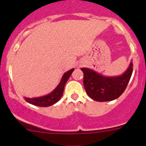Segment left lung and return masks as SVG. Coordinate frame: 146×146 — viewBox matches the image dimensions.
Here are the masks:
<instances>
[{
  "label": "left lung",
  "instance_id": "left-lung-1",
  "mask_svg": "<svg viewBox=\"0 0 146 146\" xmlns=\"http://www.w3.org/2000/svg\"><path fill=\"white\" fill-rule=\"evenodd\" d=\"M83 84L88 96L98 102H107L117 99L124 92L133 73L131 61L126 71L119 76L108 77L92 69L82 68Z\"/></svg>",
  "mask_w": 146,
  "mask_h": 146
}]
</instances>
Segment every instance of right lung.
I'll list each match as a JSON object with an SVG mask.
<instances>
[{
	"label": "right lung",
	"mask_w": 146,
	"mask_h": 146,
	"mask_svg": "<svg viewBox=\"0 0 146 146\" xmlns=\"http://www.w3.org/2000/svg\"><path fill=\"white\" fill-rule=\"evenodd\" d=\"M73 70H74L73 68L70 69V70L64 73L58 85L51 93L44 95V96L39 97V98H25V101H27L29 104H33V105L44 107H49V106H51L56 103L57 102L59 101V100L62 97L63 94H64L65 85H66V83L67 82L69 77L72 74Z\"/></svg>",
	"instance_id": "right-lung-1"
}]
</instances>
